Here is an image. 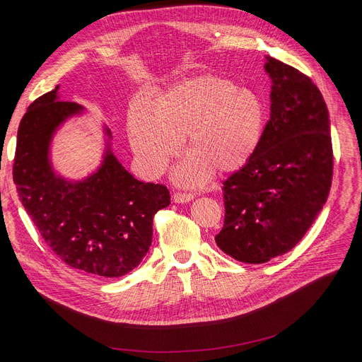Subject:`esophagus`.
Listing matches in <instances>:
<instances>
[{"label": "esophagus", "mask_w": 362, "mask_h": 362, "mask_svg": "<svg viewBox=\"0 0 362 362\" xmlns=\"http://www.w3.org/2000/svg\"><path fill=\"white\" fill-rule=\"evenodd\" d=\"M194 199V195L192 194H182V192H176L173 195V201L177 202V204H183V202H189Z\"/></svg>", "instance_id": "1"}]
</instances>
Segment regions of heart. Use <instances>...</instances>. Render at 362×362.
I'll use <instances>...</instances> for the list:
<instances>
[{
	"label": "heart",
	"mask_w": 362,
	"mask_h": 362,
	"mask_svg": "<svg viewBox=\"0 0 362 362\" xmlns=\"http://www.w3.org/2000/svg\"><path fill=\"white\" fill-rule=\"evenodd\" d=\"M269 122V107L255 89L223 76H199L170 88L154 103L132 107L127 117L130 145L146 177H158L180 141L189 156L176 170L179 183H204L211 171L229 175L258 152Z\"/></svg>",
	"instance_id": "b5f03b06"
}]
</instances>
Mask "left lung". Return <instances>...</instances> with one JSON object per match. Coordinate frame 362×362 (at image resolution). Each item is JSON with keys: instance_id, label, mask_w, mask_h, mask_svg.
I'll use <instances>...</instances> for the list:
<instances>
[{"instance_id": "8db88e82", "label": "left lung", "mask_w": 362, "mask_h": 362, "mask_svg": "<svg viewBox=\"0 0 362 362\" xmlns=\"http://www.w3.org/2000/svg\"><path fill=\"white\" fill-rule=\"evenodd\" d=\"M270 120L254 158L224 180V224L216 236L232 258L262 264L289 252L327 201L333 148L327 105L307 74L265 57Z\"/></svg>"}]
</instances>
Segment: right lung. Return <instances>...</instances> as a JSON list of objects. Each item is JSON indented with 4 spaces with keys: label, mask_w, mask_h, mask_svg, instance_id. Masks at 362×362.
I'll return each mask as SVG.
<instances>
[{
    "label": "right lung",
    "mask_w": 362,
    "mask_h": 362,
    "mask_svg": "<svg viewBox=\"0 0 362 362\" xmlns=\"http://www.w3.org/2000/svg\"><path fill=\"white\" fill-rule=\"evenodd\" d=\"M83 107L59 101V86L35 100L17 132L13 164L26 213L54 254L70 267L120 277L138 267L152 242V220L170 204L164 185L133 177L111 152L79 182L57 176L49 161L55 130ZM111 139V132L105 129Z\"/></svg>",
    "instance_id": "1"
}]
</instances>
